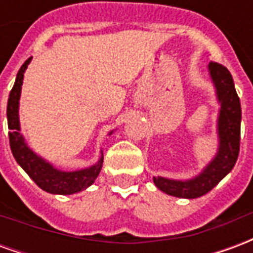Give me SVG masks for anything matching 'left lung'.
<instances>
[{
	"mask_svg": "<svg viewBox=\"0 0 253 253\" xmlns=\"http://www.w3.org/2000/svg\"><path fill=\"white\" fill-rule=\"evenodd\" d=\"M210 76L217 88L221 111L218 119L219 149L210 164L201 175L187 181L170 180L165 177H154L153 181L160 190L177 198H199L211 191L233 169L240 152V126H241V104L234 88L232 74L218 62L209 65Z\"/></svg>",
	"mask_w": 253,
	"mask_h": 253,
	"instance_id": "8db88e82",
	"label": "left lung"
}]
</instances>
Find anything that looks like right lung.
<instances>
[{
    "label": "right lung",
    "mask_w": 253,
    "mask_h": 253,
    "mask_svg": "<svg viewBox=\"0 0 253 253\" xmlns=\"http://www.w3.org/2000/svg\"><path fill=\"white\" fill-rule=\"evenodd\" d=\"M31 58H28L23 66L20 67L17 77L10 93H9L8 107H6V116H8L9 128V145L13 153L14 160L17 164L28 173L32 180L35 181L42 190L50 194H59V195H70L74 192L84 190L89 187L96 177L99 176L103 165V154L99 163L86 169L76 170V172H62L55 169L52 165L46 163L44 160L38 157L24 142V138L20 134L19 123V100L24 72Z\"/></svg>",
    "instance_id": "add662e5"
}]
</instances>
